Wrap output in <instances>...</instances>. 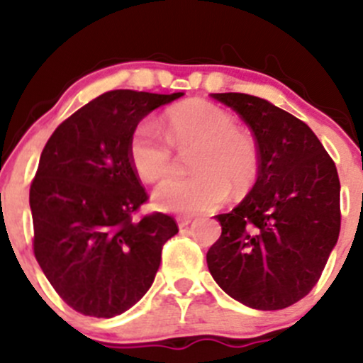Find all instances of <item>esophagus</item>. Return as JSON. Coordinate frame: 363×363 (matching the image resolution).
I'll return each instance as SVG.
<instances>
[{
	"label": "esophagus",
	"mask_w": 363,
	"mask_h": 363,
	"mask_svg": "<svg viewBox=\"0 0 363 363\" xmlns=\"http://www.w3.org/2000/svg\"><path fill=\"white\" fill-rule=\"evenodd\" d=\"M191 221H193L191 216H179V218H177L179 228H184V226H188Z\"/></svg>",
	"instance_id": "obj_1"
}]
</instances>
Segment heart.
<instances>
[{
	"instance_id": "obj_1",
	"label": "heart",
	"mask_w": 363,
	"mask_h": 363,
	"mask_svg": "<svg viewBox=\"0 0 363 363\" xmlns=\"http://www.w3.org/2000/svg\"><path fill=\"white\" fill-rule=\"evenodd\" d=\"M161 130L142 121L131 131L128 152L133 170L145 182L167 177L174 168V149L196 145L189 160L195 174L172 177L155 191L160 208L177 214H202L219 207L230 195L246 191L259 170L258 144L237 128L228 111L207 100H186L161 116Z\"/></svg>"
}]
</instances>
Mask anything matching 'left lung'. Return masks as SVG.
Wrapping results in <instances>:
<instances>
[{"instance_id":"1","label":"left lung","mask_w":363,"mask_h":363,"mask_svg":"<svg viewBox=\"0 0 363 363\" xmlns=\"http://www.w3.org/2000/svg\"><path fill=\"white\" fill-rule=\"evenodd\" d=\"M251 128L258 179L228 214L207 251L216 283L252 309L276 311L303 298L339 239L340 182L334 160L303 121L258 96L214 93Z\"/></svg>"}]
</instances>
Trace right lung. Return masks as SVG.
Segmentation results:
<instances>
[{"mask_svg":"<svg viewBox=\"0 0 363 363\" xmlns=\"http://www.w3.org/2000/svg\"><path fill=\"white\" fill-rule=\"evenodd\" d=\"M113 89L54 130L29 188L33 252L56 294L84 316L112 318L151 288L172 216L135 219L149 195L128 152L142 117L181 98Z\"/></svg>","mask_w":363,"mask_h":363,"instance_id":"right-lung-1","label":"right lung"}]
</instances>
